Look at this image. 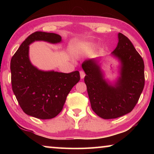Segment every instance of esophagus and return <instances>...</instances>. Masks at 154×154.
I'll return each mask as SVG.
<instances>
[{"label": "esophagus", "mask_w": 154, "mask_h": 154, "mask_svg": "<svg viewBox=\"0 0 154 154\" xmlns=\"http://www.w3.org/2000/svg\"><path fill=\"white\" fill-rule=\"evenodd\" d=\"M85 76V72L83 71H80V77H81V79H83L84 77Z\"/></svg>", "instance_id": "esophagus-1"}]
</instances>
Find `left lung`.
Wrapping results in <instances>:
<instances>
[{"label": "left lung", "mask_w": 154, "mask_h": 154, "mask_svg": "<svg viewBox=\"0 0 154 154\" xmlns=\"http://www.w3.org/2000/svg\"><path fill=\"white\" fill-rule=\"evenodd\" d=\"M119 42L112 52L122 62L121 77L116 86L103 79L100 67L94 60L83 62L91 107L103 119H114L130 113L136 106L145 85L144 62L131 41L118 34Z\"/></svg>", "instance_id": "left-lung-1"}]
</instances>
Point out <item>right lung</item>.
Returning <instances> with one entry per match:
<instances>
[{"label": "right lung", "mask_w": 154, "mask_h": 154, "mask_svg": "<svg viewBox=\"0 0 154 154\" xmlns=\"http://www.w3.org/2000/svg\"><path fill=\"white\" fill-rule=\"evenodd\" d=\"M61 36L37 31L26 38L11 60L12 90L23 111L41 119H51L60 113L72 87L79 82V71L63 73L44 72L31 64L29 45L35 41L57 43Z\"/></svg>", "instance_id": "1"}]
</instances>
